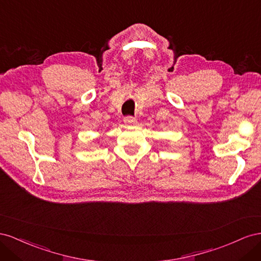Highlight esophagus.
I'll return each instance as SVG.
<instances>
[{"instance_id":"esophagus-1","label":"esophagus","mask_w":261,"mask_h":261,"mask_svg":"<svg viewBox=\"0 0 261 261\" xmlns=\"http://www.w3.org/2000/svg\"><path fill=\"white\" fill-rule=\"evenodd\" d=\"M124 122H125L126 124H135V123L137 122V119H136L135 117H131V116L125 117V118H124Z\"/></svg>"}]
</instances>
